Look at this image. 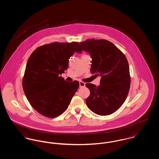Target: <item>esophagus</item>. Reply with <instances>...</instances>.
I'll use <instances>...</instances> for the list:
<instances>
[{
	"label": "esophagus",
	"instance_id": "esophagus-1",
	"mask_svg": "<svg viewBox=\"0 0 159 159\" xmlns=\"http://www.w3.org/2000/svg\"><path fill=\"white\" fill-rule=\"evenodd\" d=\"M85 86V84L83 82H79V87L80 88H83Z\"/></svg>",
	"mask_w": 159,
	"mask_h": 159
}]
</instances>
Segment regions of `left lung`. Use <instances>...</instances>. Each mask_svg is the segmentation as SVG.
I'll return each mask as SVG.
<instances>
[{"mask_svg": "<svg viewBox=\"0 0 159 159\" xmlns=\"http://www.w3.org/2000/svg\"><path fill=\"white\" fill-rule=\"evenodd\" d=\"M80 49L91 59V72L100 76V85L86 84L90 95L86 99L89 109L100 116H107L118 110L125 101L130 87L128 62L112 43L107 40L88 39L80 43Z\"/></svg>", "mask_w": 159, "mask_h": 159, "instance_id": "1", "label": "left lung"}]
</instances>
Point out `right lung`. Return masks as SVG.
Segmentation results:
<instances>
[{
	"label": "right lung",
	"mask_w": 159,
	"mask_h": 159,
	"mask_svg": "<svg viewBox=\"0 0 159 159\" xmlns=\"http://www.w3.org/2000/svg\"><path fill=\"white\" fill-rule=\"evenodd\" d=\"M79 48L77 42H54L37 48L30 56L23 89L31 105L42 116L56 117L67 109L79 83L65 81L61 75Z\"/></svg>",
	"instance_id": "right-lung-1"
}]
</instances>
